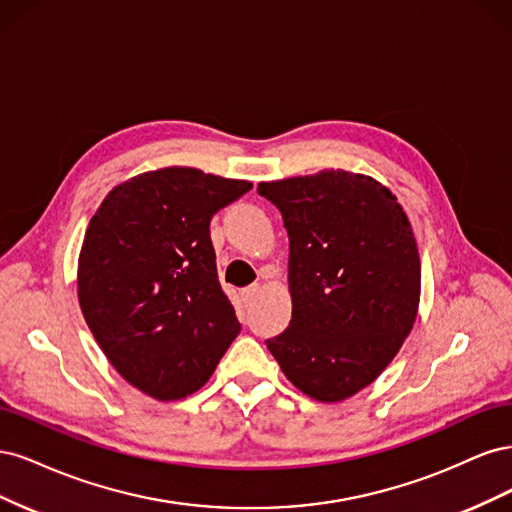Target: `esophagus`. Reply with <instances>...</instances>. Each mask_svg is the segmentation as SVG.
<instances>
[{
  "mask_svg": "<svg viewBox=\"0 0 512 512\" xmlns=\"http://www.w3.org/2000/svg\"><path fill=\"white\" fill-rule=\"evenodd\" d=\"M258 292H260V286H258V284H250L247 288H243V290H241V294H243V301H245V303H250V301L256 297Z\"/></svg>",
  "mask_w": 512,
  "mask_h": 512,
  "instance_id": "obj_1",
  "label": "esophagus"
}]
</instances>
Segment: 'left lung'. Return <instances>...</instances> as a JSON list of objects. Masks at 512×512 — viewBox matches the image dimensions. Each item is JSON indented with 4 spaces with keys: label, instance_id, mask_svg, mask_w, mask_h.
<instances>
[{
    "label": "left lung",
    "instance_id": "obj_1",
    "mask_svg": "<svg viewBox=\"0 0 512 512\" xmlns=\"http://www.w3.org/2000/svg\"><path fill=\"white\" fill-rule=\"evenodd\" d=\"M288 230L292 318L267 348L301 393L335 404L404 346L421 301L408 215L380 181L350 170L258 183Z\"/></svg>",
    "mask_w": 512,
    "mask_h": 512
}]
</instances>
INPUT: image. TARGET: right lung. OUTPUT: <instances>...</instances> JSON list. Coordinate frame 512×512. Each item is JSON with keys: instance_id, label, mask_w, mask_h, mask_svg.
I'll return each instance as SVG.
<instances>
[{"instance_id": "add662e5", "label": "right lung", "mask_w": 512, "mask_h": 512, "mask_svg": "<svg viewBox=\"0 0 512 512\" xmlns=\"http://www.w3.org/2000/svg\"><path fill=\"white\" fill-rule=\"evenodd\" d=\"M250 188L166 166L115 185L89 220L76 273L81 312L121 378L153 399L196 393L241 331L209 224Z\"/></svg>"}]
</instances>
